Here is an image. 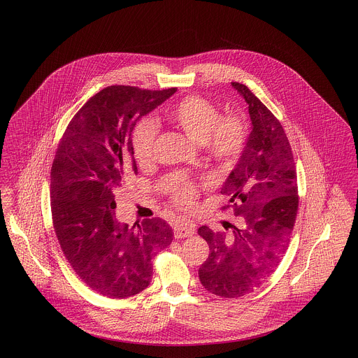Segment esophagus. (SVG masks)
Listing matches in <instances>:
<instances>
[{
	"label": "esophagus",
	"instance_id": "esophagus-1",
	"mask_svg": "<svg viewBox=\"0 0 358 358\" xmlns=\"http://www.w3.org/2000/svg\"><path fill=\"white\" fill-rule=\"evenodd\" d=\"M194 234V227L189 224H177L174 227V238H189Z\"/></svg>",
	"mask_w": 358,
	"mask_h": 358
}]
</instances>
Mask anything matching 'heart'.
Masks as SVG:
<instances>
[{"label": "heart", "instance_id": "1", "mask_svg": "<svg viewBox=\"0 0 358 358\" xmlns=\"http://www.w3.org/2000/svg\"><path fill=\"white\" fill-rule=\"evenodd\" d=\"M168 118L177 124L187 138L203 145L209 155L222 164H232L241 153L247 136L244 120L238 115L220 117L213 103L200 96H189L168 110ZM158 123L152 118L139 120L133 131V149L139 162H146L153 155ZM173 200L189 206L196 197V187L181 184L173 187Z\"/></svg>", "mask_w": 358, "mask_h": 358}]
</instances>
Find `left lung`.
Segmentation results:
<instances>
[{"label":"left lung","instance_id":"left-lung-1","mask_svg":"<svg viewBox=\"0 0 358 358\" xmlns=\"http://www.w3.org/2000/svg\"><path fill=\"white\" fill-rule=\"evenodd\" d=\"M231 85L248 104L251 133L222 193L244 224L231 235L199 228L210 250L199 270L201 285L222 298L254 291L276 270L299 203L294 155L282 124L247 85Z\"/></svg>","mask_w":358,"mask_h":358}]
</instances>
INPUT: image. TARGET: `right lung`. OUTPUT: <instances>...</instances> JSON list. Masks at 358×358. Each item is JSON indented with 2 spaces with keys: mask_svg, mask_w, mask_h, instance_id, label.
<instances>
[{
  "mask_svg": "<svg viewBox=\"0 0 358 358\" xmlns=\"http://www.w3.org/2000/svg\"><path fill=\"white\" fill-rule=\"evenodd\" d=\"M176 91L103 88L69 122L59 143L51 171L55 232L75 273L103 296L123 299L146 289L153 256L173 240L171 225L159 217L120 224L114 193L126 176L136 174V122Z\"/></svg>",
  "mask_w": 358,
  "mask_h": 358,
  "instance_id": "1",
  "label": "right lung"
}]
</instances>
